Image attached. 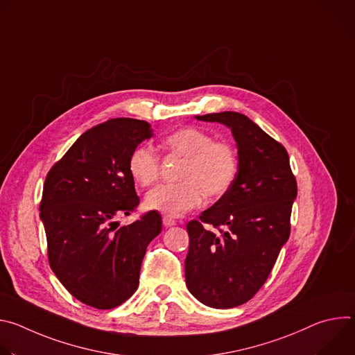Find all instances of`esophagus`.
<instances>
[{"instance_id":"esophagus-1","label":"esophagus","mask_w":355,"mask_h":355,"mask_svg":"<svg viewBox=\"0 0 355 355\" xmlns=\"http://www.w3.org/2000/svg\"><path fill=\"white\" fill-rule=\"evenodd\" d=\"M163 225L166 227H171V226L175 225V220L173 218H170V216H163Z\"/></svg>"}]
</instances>
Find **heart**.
<instances>
[{"label":"heart","instance_id":"heart-1","mask_svg":"<svg viewBox=\"0 0 355 355\" xmlns=\"http://www.w3.org/2000/svg\"><path fill=\"white\" fill-rule=\"evenodd\" d=\"M170 153L184 157L177 184H162L144 199L147 209L166 216H181L200 205L202 198H219L232 187L237 173L234 150L198 128H182L164 139ZM130 177L141 187L159 178L160 157L148 144L137 146L129 156Z\"/></svg>","mask_w":355,"mask_h":355}]
</instances>
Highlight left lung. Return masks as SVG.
I'll list each match as a JSON object with an SVG mask.
<instances>
[{"label": "left lung", "mask_w": 355, "mask_h": 355, "mask_svg": "<svg viewBox=\"0 0 355 355\" xmlns=\"http://www.w3.org/2000/svg\"><path fill=\"white\" fill-rule=\"evenodd\" d=\"M195 118L232 130L239 164L229 191L187 225L185 282L204 305L229 309L250 300L267 281L289 237L297 187L285 147L245 115Z\"/></svg>", "instance_id": "8db88e82"}]
</instances>
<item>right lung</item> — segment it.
I'll use <instances>...</instances> for the list:
<instances>
[{
  "label": "right lung",
  "instance_id": "right-lung-1",
  "mask_svg": "<svg viewBox=\"0 0 355 355\" xmlns=\"http://www.w3.org/2000/svg\"><path fill=\"white\" fill-rule=\"evenodd\" d=\"M151 136L146 121L110 119L84 132L46 177L39 211L49 264L88 306L112 309L136 292L146 248L162 232L156 211L114 227L139 205L128 162Z\"/></svg>",
  "mask_w": 355,
  "mask_h": 355
}]
</instances>
